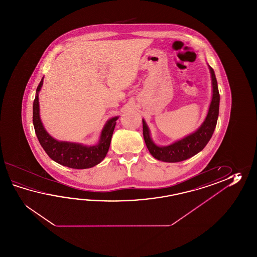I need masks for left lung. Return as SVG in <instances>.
<instances>
[{"label":"left lung","instance_id":"left-lung-1","mask_svg":"<svg viewBox=\"0 0 257 257\" xmlns=\"http://www.w3.org/2000/svg\"><path fill=\"white\" fill-rule=\"evenodd\" d=\"M208 67L212 80V99L206 119L197 131L171 145L160 147L152 141L147 124L144 119H142L143 138L149 152L154 158L166 163H178L185 161L201 152L211 139L218 121L219 93L213 69L209 65Z\"/></svg>","mask_w":257,"mask_h":257}]
</instances>
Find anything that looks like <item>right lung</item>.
<instances>
[{"label": "right lung", "instance_id": "1", "mask_svg": "<svg viewBox=\"0 0 257 257\" xmlns=\"http://www.w3.org/2000/svg\"><path fill=\"white\" fill-rule=\"evenodd\" d=\"M43 84V78L37 88L33 104V124L40 145L50 158L56 163L73 169H86L100 164L109 149L111 138L118 116L106 122L99 143L94 146H85L74 142H59L53 139L44 128L39 116V92Z\"/></svg>", "mask_w": 257, "mask_h": 257}]
</instances>
